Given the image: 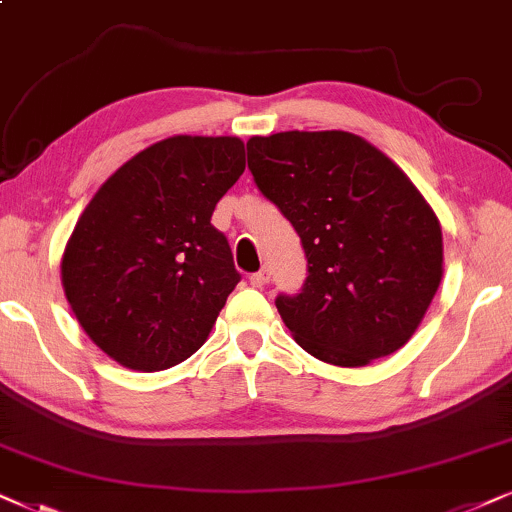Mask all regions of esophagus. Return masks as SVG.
<instances>
[{
	"label": "esophagus",
	"instance_id": "34e87169",
	"mask_svg": "<svg viewBox=\"0 0 512 512\" xmlns=\"http://www.w3.org/2000/svg\"><path fill=\"white\" fill-rule=\"evenodd\" d=\"M269 278H271V271H269V267H262L260 271H257V274H252L250 276V283L255 288H264L269 283Z\"/></svg>",
	"mask_w": 512,
	"mask_h": 512
}]
</instances>
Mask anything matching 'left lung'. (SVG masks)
<instances>
[{
	"label": "left lung",
	"mask_w": 512,
	"mask_h": 512,
	"mask_svg": "<svg viewBox=\"0 0 512 512\" xmlns=\"http://www.w3.org/2000/svg\"><path fill=\"white\" fill-rule=\"evenodd\" d=\"M248 167L307 255L302 293L276 297L297 345L342 368L404 347L444 274L442 224L413 181L342 129L250 137Z\"/></svg>",
	"instance_id": "8db88e82"
}]
</instances>
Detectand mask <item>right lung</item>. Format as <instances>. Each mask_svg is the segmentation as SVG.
<instances>
[{"mask_svg":"<svg viewBox=\"0 0 512 512\" xmlns=\"http://www.w3.org/2000/svg\"><path fill=\"white\" fill-rule=\"evenodd\" d=\"M245 170L238 137H170L118 167L77 219L61 260L84 333L120 366L153 373L210 338L241 281L210 224Z\"/></svg>","mask_w":512,"mask_h":512,"instance_id":"obj_1","label":"right lung"}]
</instances>
